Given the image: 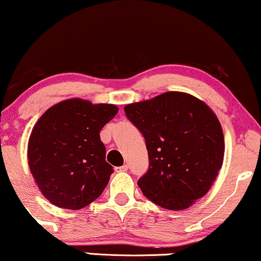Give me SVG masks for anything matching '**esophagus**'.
<instances>
[{"label": "esophagus", "instance_id": "obj_1", "mask_svg": "<svg viewBox=\"0 0 261 261\" xmlns=\"http://www.w3.org/2000/svg\"><path fill=\"white\" fill-rule=\"evenodd\" d=\"M128 170V165L126 164V165H122V166H117L115 167V171L116 172H124V171Z\"/></svg>", "mask_w": 261, "mask_h": 261}]
</instances>
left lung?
I'll return each instance as SVG.
<instances>
[{"label":"left lung","mask_w":261,"mask_h":261,"mask_svg":"<svg viewBox=\"0 0 261 261\" xmlns=\"http://www.w3.org/2000/svg\"><path fill=\"white\" fill-rule=\"evenodd\" d=\"M146 140L149 166L138 180L149 201L183 210L212 188L222 166L223 132L212 109L185 92L169 91L124 107Z\"/></svg>","instance_id":"left-lung-1"}]
</instances>
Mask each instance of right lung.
Here are the masks:
<instances>
[{
    "label": "right lung",
    "mask_w": 261,
    "mask_h": 261,
    "mask_svg": "<svg viewBox=\"0 0 261 261\" xmlns=\"http://www.w3.org/2000/svg\"><path fill=\"white\" fill-rule=\"evenodd\" d=\"M119 112L114 105L81 98L42 114L28 141V165L41 194L59 208L78 210L99 197L113 166L99 132Z\"/></svg>",
    "instance_id": "obj_1"
}]
</instances>
